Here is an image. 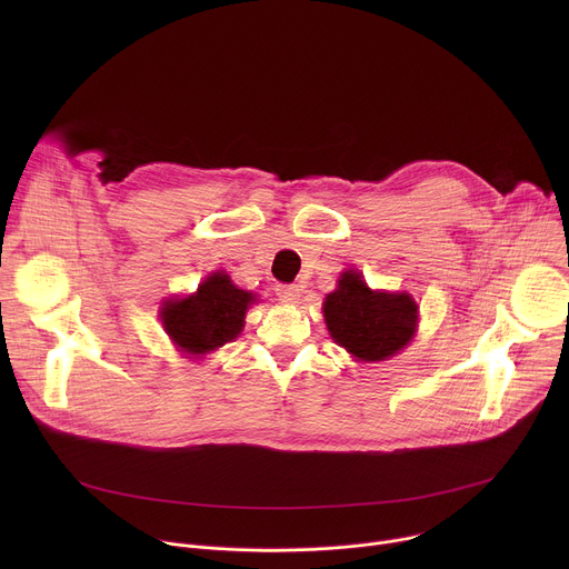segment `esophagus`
Returning a JSON list of instances; mask_svg holds the SVG:
<instances>
[{"instance_id":"esophagus-1","label":"esophagus","mask_w":569,"mask_h":569,"mask_svg":"<svg viewBox=\"0 0 569 569\" xmlns=\"http://www.w3.org/2000/svg\"><path fill=\"white\" fill-rule=\"evenodd\" d=\"M274 290L283 303H297L301 297V288L297 283H279Z\"/></svg>"}]
</instances>
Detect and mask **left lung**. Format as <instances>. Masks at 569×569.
Listing matches in <instances>:
<instances>
[{
	"mask_svg": "<svg viewBox=\"0 0 569 569\" xmlns=\"http://www.w3.org/2000/svg\"><path fill=\"white\" fill-rule=\"evenodd\" d=\"M323 319L331 338L356 360L380 362L410 345L419 306L408 292L371 290L358 270H347L323 301Z\"/></svg>",
	"mask_w": 569,
	"mask_h": 569,
	"instance_id": "left-lung-1",
	"label": "left lung"
}]
</instances>
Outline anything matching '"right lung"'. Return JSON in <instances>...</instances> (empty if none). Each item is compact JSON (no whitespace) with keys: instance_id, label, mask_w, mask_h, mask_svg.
I'll return each mask as SVG.
<instances>
[{"instance_id":"add662e5","label":"right lung","mask_w":569,"mask_h":569,"mask_svg":"<svg viewBox=\"0 0 569 569\" xmlns=\"http://www.w3.org/2000/svg\"><path fill=\"white\" fill-rule=\"evenodd\" d=\"M254 299L257 295L236 288L224 272H213L198 286V292L167 299L159 317L180 351L204 356L238 338Z\"/></svg>"}]
</instances>
